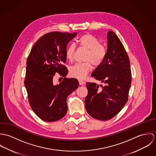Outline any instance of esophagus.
<instances>
[{
  "instance_id": "1",
  "label": "esophagus",
  "mask_w": 156,
  "mask_h": 156,
  "mask_svg": "<svg viewBox=\"0 0 156 156\" xmlns=\"http://www.w3.org/2000/svg\"><path fill=\"white\" fill-rule=\"evenodd\" d=\"M79 85H83L85 84V82L82 80H79Z\"/></svg>"
}]
</instances>
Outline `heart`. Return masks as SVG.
Masks as SVG:
<instances>
[{
	"label": "heart",
	"mask_w": 156,
	"mask_h": 156,
	"mask_svg": "<svg viewBox=\"0 0 156 156\" xmlns=\"http://www.w3.org/2000/svg\"><path fill=\"white\" fill-rule=\"evenodd\" d=\"M79 45L88 50L83 63H78L69 68V74L71 77L83 79L92 68V65L94 67L100 66L105 61L107 55V49L105 45L100 44V40L91 34L82 35L77 40ZM76 46L74 44L68 45L66 51V57L69 61H72Z\"/></svg>",
	"instance_id": "1"
}]
</instances>
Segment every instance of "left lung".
Returning <instances> with one entry per match:
<instances>
[{"mask_svg": "<svg viewBox=\"0 0 156 156\" xmlns=\"http://www.w3.org/2000/svg\"><path fill=\"white\" fill-rule=\"evenodd\" d=\"M129 56L119 38L113 32L108 34L107 55L91 74L105 85L86 83L88 90L85 108L92 118L107 121L115 116L128 101L132 83Z\"/></svg>", "mask_w": 156, "mask_h": 156, "instance_id": "obj_1", "label": "left lung"}]
</instances>
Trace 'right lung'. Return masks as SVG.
<instances>
[{
    "instance_id": "obj_1",
    "label": "right lung",
    "mask_w": 156,
    "mask_h": 156,
    "mask_svg": "<svg viewBox=\"0 0 156 156\" xmlns=\"http://www.w3.org/2000/svg\"><path fill=\"white\" fill-rule=\"evenodd\" d=\"M76 35L47 33L34 45L28 56L24 85L29 103L35 113L46 122L56 121L66 115L67 97L79 85L76 79L66 77L68 69L63 65L67 61V44ZM56 73L63 79L59 84L54 80Z\"/></svg>"
}]
</instances>
